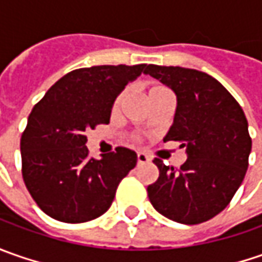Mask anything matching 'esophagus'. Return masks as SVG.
<instances>
[{
  "label": "esophagus",
  "instance_id": "34e87169",
  "mask_svg": "<svg viewBox=\"0 0 262 262\" xmlns=\"http://www.w3.org/2000/svg\"><path fill=\"white\" fill-rule=\"evenodd\" d=\"M148 160H150V159H148V156H147L146 153H143V151H138V153H137V162H138L140 165H141V163H147Z\"/></svg>",
  "mask_w": 262,
  "mask_h": 262
}]
</instances>
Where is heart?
Instances as JSON below:
<instances>
[{
  "instance_id": "1",
  "label": "heart",
  "mask_w": 262,
  "mask_h": 262,
  "mask_svg": "<svg viewBox=\"0 0 262 262\" xmlns=\"http://www.w3.org/2000/svg\"><path fill=\"white\" fill-rule=\"evenodd\" d=\"M162 89H166V87L163 86H153L151 89H150V92L148 93H151V92H157V90H162ZM124 97H125V92H121L119 95H118V97L115 99V102H114V111H116L119 106H121V103H122V100H124ZM137 138V137H136Z\"/></svg>"
}]
</instances>
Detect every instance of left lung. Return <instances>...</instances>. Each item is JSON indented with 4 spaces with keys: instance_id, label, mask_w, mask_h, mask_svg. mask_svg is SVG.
Returning a JSON list of instances; mask_svg holds the SVG:
<instances>
[{
    "instance_id": "obj_1",
    "label": "left lung",
    "mask_w": 262,
    "mask_h": 262,
    "mask_svg": "<svg viewBox=\"0 0 262 262\" xmlns=\"http://www.w3.org/2000/svg\"><path fill=\"white\" fill-rule=\"evenodd\" d=\"M150 74L175 92L173 125L165 141L186 147L179 169L162 159L155 184L147 186L153 207L167 219L198 225L223 211L241 186L248 169L252 140L236 99L216 78L182 67H146Z\"/></svg>"
}]
</instances>
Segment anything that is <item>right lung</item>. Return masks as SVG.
Listing matches in <instances>:
<instances>
[{"label": "right lung", "instance_id": "1", "mask_svg": "<svg viewBox=\"0 0 262 262\" xmlns=\"http://www.w3.org/2000/svg\"><path fill=\"white\" fill-rule=\"evenodd\" d=\"M146 64L78 68L59 78L32 109L21 134V173L39 208L64 223L102 216L119 182L137 165L136 151L116 147L93 159L86 131L109 124L116 96Z\"/></svg>", "mask_w": 262, "mask_h": 262}]
</instances>
